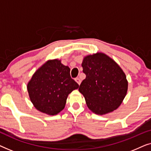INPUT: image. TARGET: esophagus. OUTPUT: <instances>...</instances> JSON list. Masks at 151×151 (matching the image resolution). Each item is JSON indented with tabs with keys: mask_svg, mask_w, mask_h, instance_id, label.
<instances>
[{
	"mask_svg": "<svg viewBox=\"0 0 151 151\" xmlns=\"http://www.w3.org/2000/svg\"><path fill=\"white\" fill-rule=\"evenodd\" d=\"M75 80H76V82H77V83L80 85V83H81V80H80V78H76V79H75Z\"/></svg>",
	"mask_w": 151,
	"mask_h": 151,
	"instance_id": "1",
	"label": "esophagus"
}]
</instances>
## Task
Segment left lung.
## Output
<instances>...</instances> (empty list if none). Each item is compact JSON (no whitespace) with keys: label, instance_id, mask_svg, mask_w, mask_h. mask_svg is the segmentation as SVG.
<instances>
[{"label":"left lung","instance_id":"left-lung-1","mask_svg":"<svg viewBox=\"0 0 151 151\" xmlns=\"http://www.w3.org/2000/svg\"><path fill=\"white\" fill-rule=\"evenodd\" d=\"M86 78L79 86L86 105L98 115L111 113L120 106L128 90L125 73L103 53L86 55L82 63Z\"/></svg>","mask_w":151,"mask_h":151}]
</instances>
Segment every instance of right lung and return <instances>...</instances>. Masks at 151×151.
<instances>
[{
    "mask_svg": "<svg viewBox=\"0 0 151 151\" xmlns=\"http://www.w3.org/2000/svg\"><path fill=\"white\" fill-rule=\"evenodd\" d=\"M78 87L71 78L69 67L57 59L41 66L27 84L29 96L35 108L50 115L63 111L68 95Z\"/></svg>",
    "mask_w": 151,
    "mask_h": 151,
    "instance_id": "obj_1",
    "label": "right lung"
}]
</instances>
